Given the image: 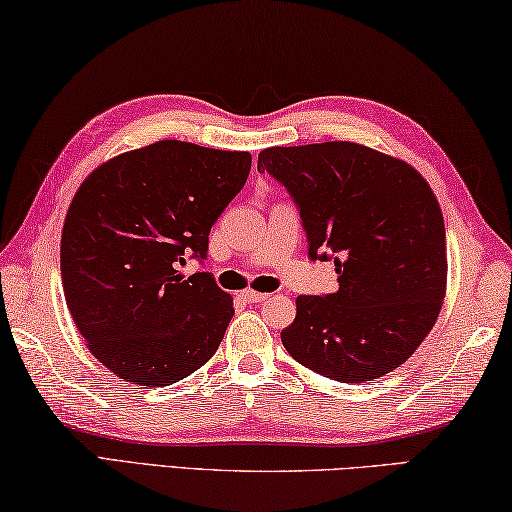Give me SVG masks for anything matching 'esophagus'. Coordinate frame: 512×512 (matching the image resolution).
<instances>
[{
	"label": "esophagus",
	"mask_w": 512,
	"mask_h": 512,
	"mask_svg": "<svg viewBox=\"0 0 512 512\" xmlns=\"http://www.w3.org/2000/svg\"><path fill=\"white\" fill-rule=\"evenodd\" d=\"M242 299L249 301V303H261L267 299L265 292H256V290H245L242 292Z\"/></svg>",
	"instance_id": "34e87169"
}]
</instances>
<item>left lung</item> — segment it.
<instances>
[{"mask_svg":"<svg viewBox=\"0 0 512 512\" xmlns=\"http://www.w3.org/2000/svg\"><path fill=\"white\" fill-rule=\"evenodd\" d=\"M258 173L297 204L312 261H335L339 290L297 299L281 333L294 360L337 382L407 362L434 328L447 281L445 224L425 177L360 143L267 148Z\"/></svg>","mask_w":512,"mask_h":512,"instance_id":"left-lung-1","label":"left lung"}]
</instances>
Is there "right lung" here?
Masks as SVG:
<instances>
[{
	"label": "right lung",
	"instance_id": "add662e5",
	"mask_svg": "<svg viewBox=\"0 0 512 512\" xmlns=\"http://www.w3.org/2000/svg\"><path fill=\"white\" fill-rule=\"evenodd\" d=\"M249 152L157 141L89 175L60 242L62 288L87 348L121 380L168 387L211 360L233 317L204 261L209 233L245 186Z\"/></svg>",
	"mask_w": 512,
	"mask_h": 512
}]
</instances>
